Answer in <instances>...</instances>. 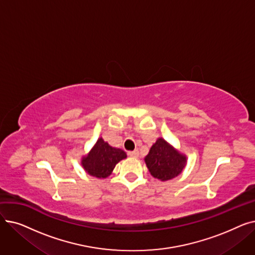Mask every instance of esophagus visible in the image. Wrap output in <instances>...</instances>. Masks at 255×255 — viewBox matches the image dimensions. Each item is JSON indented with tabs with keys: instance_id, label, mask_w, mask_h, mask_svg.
Returning a JSON list of instances; mask_svg holds the SVG:
<instances>
[{
	"instance_id": "1",
	"label": "esophagus",
	"mask_w": 255,
	"mask_h": 255,
	"mask_svg": "<svg viewBox=\"0 0 255 255\" xmlns=\"http://www.w3.org/2000/svg\"><path fill=\"white\" fill-rule=\"evenodd\" d=\"M128 156H130V157H134V158H136V157H138V151H137V150H134V151H131V152H128Z\"/></svg>"
}]
</instances>
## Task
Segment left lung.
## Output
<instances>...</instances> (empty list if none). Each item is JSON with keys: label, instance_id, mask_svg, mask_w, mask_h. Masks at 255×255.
<instances>
[{"label": "left lung", "instance_id": "1", "mask_svg": "<svg viewBox=\"0 0 255 255\" xmlns=\"http://www.w3.org/2000/svg\"><path fill=\"white\" fill-rule=\"evenodd\" d=\"M144 162L154 178L168 181L178 177L183 171L187 157L160 137L151 146L149 154L144 157Z\"/></svg>", "mask_w": 255, "mask_h": 255}]
</instances>
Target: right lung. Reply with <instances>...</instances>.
<instances>
[{
	"label": "right lung",
	"instance_id": "add662e5",
	"mask_svg": "<svg viewBox=\"0 0 255 255\" xmlns=\"http://www.w3.org/2000/svg\"><path fill=\"white\" fill-rule=\"evenodd\" d=\"M126 157L123 150L114 148L100 137L89 154L83 157L82 165L90 176L105 179L111 176L116 164Z\"/></svg>",
	"mask_w": 255,
	"mask_h": 255
}]
</instances>
